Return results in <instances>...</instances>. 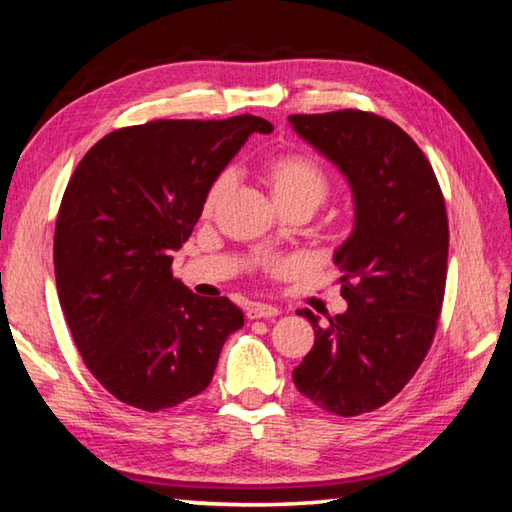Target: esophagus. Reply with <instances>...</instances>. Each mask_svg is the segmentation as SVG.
Here are the masks:
<instances>
[{
	"instance_id": "1",
	"label": "esophagus",
	"mask_w": 512,
	"mask_h": 512,
	"mask_svg": "<svg viewBox=\"0 0 512 512\" xmlns=\"http://www.w3.org/2000/svg\"><path fill=\"white\" fill-rule=\"evenodd\" d=\"M280 314V309L273 307V305H262V302H253V305H248L246 309V316L250 320H257V318H275Z\"/></svg>"
}]
</instances>
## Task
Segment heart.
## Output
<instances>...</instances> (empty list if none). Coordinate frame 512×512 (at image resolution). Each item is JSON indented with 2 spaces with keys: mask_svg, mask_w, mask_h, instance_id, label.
<instances>
[{
  "mask_svg": "<svg viewBox=\"0 0 512 512\" xmlns=\"http://www.w3.org/2000/svg\"><path fill=\"white\" fill-rule=\"evenodd\" d=\"M262 173L268 189H271L273 198L282 210H293V207L300 205L316 210L329 196V189H332V180H329V173L323 169V164L300 151H284L273 155V158L264 162ZM232 183H235V173L230 169L221 171L212 180L203 196V216H212L216 212V207L223 203V198L232 189ZM291 268V259H273V262L262 264V271L271 275L287 273Z\"/></svg>",
  "mask_w": 512,
  "mask_h": 512,
  "instance_id": "b5f03b06",
  "label": "heart"
}]
</instances>
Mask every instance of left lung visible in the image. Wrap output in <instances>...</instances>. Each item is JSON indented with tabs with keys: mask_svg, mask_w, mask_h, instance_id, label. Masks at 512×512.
I'll return each mask as SVG.
<instances>
[{
	"mask_svg": "<svg viewBox=\"0 0 512 512\" xmlns=\"http://www.w3.org/2000/svg\"><path fill=\"white\" fill-rule=\"evenodd\" d=\"M289 121L345 173L357 203L352 237L334 257L348 311L327 327L300 311L316 341L293 384L352 418L391 402L431 348L447 282L445 198L427 155L391 119L336 110Z\"/></svg>",
	"mask_w": 512,
	"mask_h": 512,
	"instance_id": "1",
	"label": "left lung"
}]
</instances>
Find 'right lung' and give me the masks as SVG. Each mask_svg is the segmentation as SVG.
<instances>
[{
	"label": "right lung",
	"mask_w": 512,
	"mask_h": 512,
	"mask_svg": "<svg viewBox=\"0 0 512 512\" xmlns=\"http://www.w3.org/2000/svg\"><path fill=\"white\" fill-rule=\"evenodd\" d=\"M255 115L155 119L108 133L69 178L54 235L58 300L76 350L119 402L158 413L210 386L223 343L244 327L228 298H201L171 271L203 196Z\"/></svg>",
	"instance_id": "1"
}]
</instances>
